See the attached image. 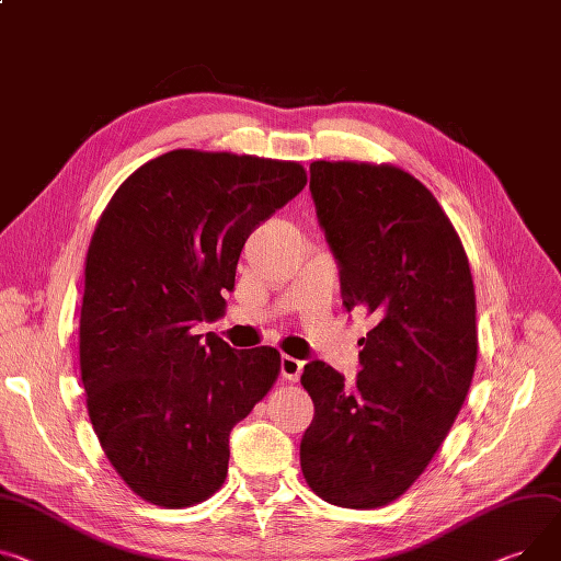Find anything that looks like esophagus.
<instances>
[{
  "label": "esophagus",
  "instance_id": "esophagus-1",
  "mask_svg": "<svg viewBox=\"0 0 561 561\" xmlns=\"http://www.w3.org/2000/svg\"><path fill=\"white\" fill-rule=\"evenodd\" d=\"M302 369H305V363L302 360H297V358H293V356H282V377L286 379V381H297L300 379V375H302Z\"/></svg>",
  "mask_w": 561,
  "mask_h": 561
}]
</instances>
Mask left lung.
I'll return each instance as SVG.
<instances>
[{
  "label": "left lung",
  "instance_id": "8db88e82",
  "mask_svg": "<svg viewBox=\"0 0 561 561\" xmlns=\"http://www.w3.org/2000/svg\"><path fill=\"white\" fill-rule=\"evenodd\" d=\"M320 226L341 264L347 311L375 320L356 386L305 365L316 415L300 444L327 503L377 510L413 484L449 435L476 358V293L465 245L435 196L394 164H311Z\"/></svg>",
  "mask_w": 561,
  "mask_h": 561
}]
</instances>
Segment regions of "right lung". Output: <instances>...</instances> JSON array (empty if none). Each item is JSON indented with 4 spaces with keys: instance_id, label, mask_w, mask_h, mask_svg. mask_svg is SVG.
<instances>
[{
    "instance_id": "right-lung-1",
    "label": "right lung",
    "mask_w": 561,
    "mask_h": 561,
    "mask_svg": "<svg viewBox=\"0 0 561 561\" xmlns=\"http://www.w3.org/2000/svg\"><path fill=\"white\" fill-rule=\"evenodd\" d=\"M300 162L178 148L130 173L85 256L81 379L92 428L128 488L169 510L216 494L230 431L275 386V347L232 350L226 316L254 228L305 190Z\"/></svg>"
}]
</instances>
